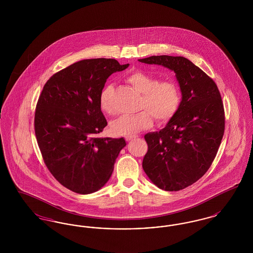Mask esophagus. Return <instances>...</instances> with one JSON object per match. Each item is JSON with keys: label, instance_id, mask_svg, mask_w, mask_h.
<instances>
[{"label": "esophagus", "instance_id": "34e87169", "mask_svg": "<svg viewBox=\"0 0 253 253\" xmlns=\"http://www.w3.org/2000/svg\"><path fill=\"white\" fill-rule=\"evenodd\" d=\"M135 137H136V135H128V136H126V137H125V139H126L127 141H130V140L134 139Z\"/></svg>", "mask_w": 253, "mask_h": 253}]
</instances>
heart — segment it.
Here are the masks:
<instances>
[{
    "instance_id": "1",
    "label": "heart",
    "mask_w": 253,
    "mask_h": 253,
    "mask_svg": "<svg viewBox=\"0 0 253 253\" xmlns=\"http://www.w3.org/2000/svg\"><path fill=\"white\" fill-rule=\"evenodd\" d=\"M126 80L138 93L142 94L139 109L143 110L134 115H124L114 121L111 129L115 134H135L153 125V117L158 122L164 123L169 121L178 110L180 93L172 81L158 82L155 76L143 71L130 73ZM113 89V85L107 84L99 95L100 108L107 114L114 112L109 103V96Z\"/></svg>"
}]
</instances>
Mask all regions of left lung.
<instances>
[{
    "label": "left lung",
    "mask_w": 253,
    "mask_h": 253,
    "mask_svg": "<svg viewBox=\"0 0 253 253\" xmlns=\"http://www.w3.org/2000/svg\"><path fill=\"white\" fill-rule=\"evenodd\" d=\"M175 73L180 87L178 110L159 132L144 135L145 173L159 189L183 190L211 167L225 130V114L215 83L184 57L152 56L138 60Z\"/></svg>",
    "instance_id": "left-lung-1"
}]
</instances>
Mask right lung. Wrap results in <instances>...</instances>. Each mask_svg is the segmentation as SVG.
<instances>
[{
	"label": "right lung",
	"mask_w": 253,
	"mask_h": 253,
	"mask_svg": "<svg viewBox=\"0 0 253 253\" xmlns=\"http://www.w3.org/2000/svg\"><path fill=\"white\" fill-rule=\"evenodd\" d=\"M129 66L114 59L75 62L43 86L35 112V134L43 161L62 186L93 193L108 182L125 139L97 137L107 125L99 95L113 73Z\"/></svg>",
	"instance_id": "add662e5"
}]
</instances>
